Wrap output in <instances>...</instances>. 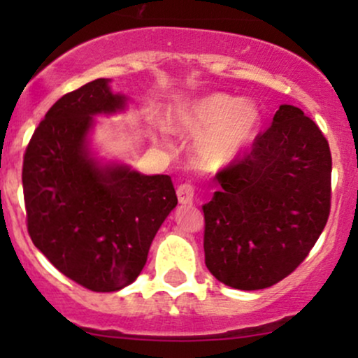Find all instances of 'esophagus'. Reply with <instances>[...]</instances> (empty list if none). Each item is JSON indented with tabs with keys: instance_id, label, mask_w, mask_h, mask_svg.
<instances>
[{
	"instance_id": "1",
	"label": "esophagus",
	"mask_w": 358,
	"mask_h": 358,
	"mask_svg": "<svg viewBox=\"0 0 358 358\" xmlns=\"http://www.w3.org/2000/svg\"><path fill=\"white\" fill-rule=\"evenodd\" d=\"M176 195H178V202L182 205H190L193 202V196H195V188L190 183L180 185L178 190H176Z\"/></svg>"
}]
</instances>
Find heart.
I'll return each instance as SVG.
<instances>
[{
    "instance_id": "b5f03b06",
    "label": "heart",
    "mask_w": 358,
    "mask_h": 358,
    "mask_svg": "<svg viewBox=\"0 0 358 358\" xmlns=\"http://www.w3.org/2000/svg\"><path fill=\"white\" fill-rule=\"evenodd\" d=\"M261 110L254 101L237 99L224 92L208 96L176 110L173 126L178 131L200 133L195 139L199 163L219 170L236 162L256 136Z\"/></svg>"
}]
</instances>
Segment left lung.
Masks as SVG:
<instances>
[{
	"instance_id": "left-lung-1",
	"label": "left lung",
	"mask_w": 358,
	"mask_h": 358,
	"mask_svg": "<svg viewBox=\"0 0 358 358\" xmlns=\"http://www.w3.org/2000/svg\"><path fill=\"white\" fill-rule=\"evenodd\" d=\"M203 205L205 264L224 285L264 289L305 261L330 215L331 155L320 127L282 104L248 156L217 173Z\"/></svg>"
}]
</instances>
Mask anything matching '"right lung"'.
<instances>
[{
	"label": "right lung",
	"instance_id": "1",
	"mask_svg": "<svg viewBox=\"0 0 358 358\" xmlns=\"http://www.w3.org/2000/svg\"><path fill=\"white\" fill-rule=\"evenodd\" d=\"M109 82H89L48 109L24 151L22 173L35 248L97 293L119 291L139 276L156 232L178 203L168 175H143L94 156V117L127 104Z\"/></svg>",
	"mask_w": 358,
	"mask_h": 358
}]
</instances>
